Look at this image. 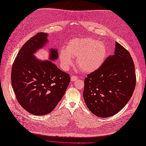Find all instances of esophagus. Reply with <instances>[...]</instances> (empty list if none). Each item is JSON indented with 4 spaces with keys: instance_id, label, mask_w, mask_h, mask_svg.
I'll return each mask as SVG.
<instances>
[{
    "instance_id": "34e87169",
    "label": "esophagus",
    "mask_w": 146,
    "mask_h": 146,
    "mask_svg": "<svg viewBox=\"0 0 146 146\" xmlns=\"http://www.w3.org/2000/svg\"><path fill=\"white\" fill-rule=\"evenodd\" d=\"M78 78V77H77V76H75V75H72L71 76V80L72 81H75L77 80V79Z\"/></svg>"
}]
</instances>
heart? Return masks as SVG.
I'll list each match as a JSON object with an SVG mask.
<instances>
[{
	"instance_id": "heart-1",
	"label": "heart",
	"mask_w": 146,
	"mask_h": 146,
	"mask_svg": "<svg viewBox=\"0 0 146 146\" xmlns=\"http://www.w3.org/2000/svg\"><path fill=\"white\" fill-rule=\"evenodd\" d=\"M106 55V48L103 43L91 37L75 38L71 40L60 52L61 66L68 70L77 58L76 65L82 72L95 71L103 63Z\"/></svg>"
}]
</instances>
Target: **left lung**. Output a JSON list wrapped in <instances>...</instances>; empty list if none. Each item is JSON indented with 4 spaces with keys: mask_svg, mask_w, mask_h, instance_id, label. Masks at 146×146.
<instances>
[{
    "mask_svg": "<svg viewBox=\"0 0 146 146\" xmlns=\"http://www.w3.org/2000/svg\"><path fill=\"white\" fill-rule=\"evenodd\" d=\"M115 43V54L84 80L85 103L93 114L101 117L119 112L130 100L136 84L133 58L125 48Z\"/></svg>",
    "mask_w": 146,
    "mask_h": 146,
    "instance_id": "1",
    "label": "left lung"
}]
</instances>
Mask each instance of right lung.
<instances>
[{
	"instance_id": "1",
	"label": "right lung",
	"mask_w": 146,
	"mask_h": 146,
	"mask_svg": "<svg viewBox=\"0 0 146 146\" xmlns=\"http://www.w3.org/2000/svg\"><path fill=\"white\" fill-rule=\"evenodd\" d=\"M47 34L38 33L19 50L12 67L11 83L19 105L29 113H50L63 98L71 81L69 75L50 60L41 62L33 53L47 41ZM50 59H56V50L51 49Z\"/></svg>"
}]
</instances>
